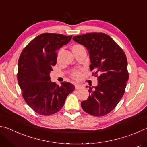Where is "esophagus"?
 Returning <instances> with one entry per match:
<instances>
[{"mask_svg":"<svg viewBox=\"0 0 147 147\" xmlns=\"http://www.w3.org/2000/svg\"><path fill=\"white\" fill-rule=\"evenodd\" d=\"M82 88V86L80 85V84H75V89H80Z\"/></svg>","mask_w":147,"mask_h":147,"instance_id":"esophagus-1","label":"esophagus"}]
</instances>
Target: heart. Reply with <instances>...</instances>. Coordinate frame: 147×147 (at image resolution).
<instances>
[{
  "instance_id": "b5f03b06",
  "label": "heart",
  "mask_w": 147,
  "mask_h": 147,
  "mask_svg": "<svg viewBox=\"0 0 147 147\" xmlns=\"http://www.w3.org/2000/svg\"><path fill=\"white\" fill-rule=\"evenodd\" d=\"M82 46L80 45H74L73 47V49H77V48H79V47H82ZM81 76V74L80 72H74V73L73 74V77L74 78V79H79L80 78Z\"/></svg>"
}]
</instances>
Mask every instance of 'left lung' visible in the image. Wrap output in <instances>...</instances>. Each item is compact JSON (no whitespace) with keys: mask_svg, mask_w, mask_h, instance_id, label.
<instances>
[{"mask_svg":"<svg viewBox=\"0 0 147 147\" xmlns=\"http://www.w3.org/2000/svg\"><path fill=\"white\" fill-rule=\"evenodd\" d=\"M73 39L88 50L90 70L98 75L97 86L89 87L90 94L81 102L82 108L92 115H105L115 108L124 94L129 77L126 54L104 33L79 35Z\"/></svg>","mask_w":147,"mask_h":147,"instance_id":"1","label":"left lung"}]
</instances>
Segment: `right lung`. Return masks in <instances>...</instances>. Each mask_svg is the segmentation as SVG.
I'll return each instance as SVG.
<instances>
[{"instance_id":"right-lung-1","label":"right lung","mask_w":147,"mask_h":147,"mask_svg":"<svg viewBox=\"0 0 147 147\" xmlns=\"http://www.w3.org/2000/svg\"><path fill=\"white\" fill-rule=\"evenodd\" d=\"M73 36L44 33L24 48L18 61L17 80L26 104L42 115L61 109L69 94L74 90L70 82L58 86L51 80L50 73L56 65L58 51L70 42Z\"/></svg>"}]
</instances>
